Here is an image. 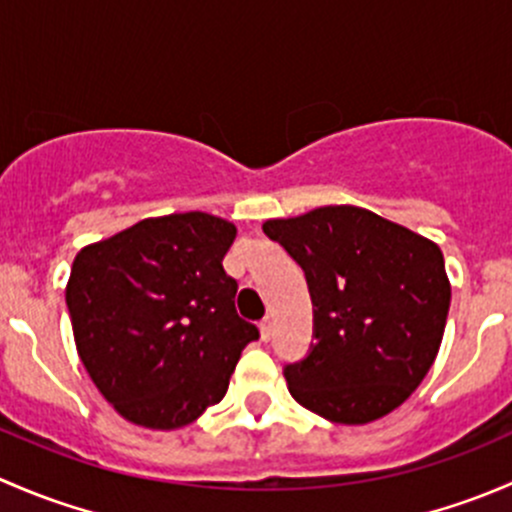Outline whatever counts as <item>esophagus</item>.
Wrapping results in <instances>:
<instances>
[{"mask_svg":"<svg viewBox=\"0 0 512 512\" xmlns=\"http://www.w3.org/2000/svg\"><path fill=\"white\" fill-rule=\"evenodd\" d=\"M260 332H262V339H265V342L272 337V317L262 319V322H260Z\"/></svg>","mask_w":512,"mask_h":512,"instance_id":"34e87169","label":"esophagus"}]
</instances>
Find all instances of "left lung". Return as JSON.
<instances>
[{"label":"left lung","instance_id":"left-lung-1","mask_svg":"<svg viewBox=\"0 0 512 512\" xmlns=\"http://www.w3.org/2000/svg\"><path fill=\"white\" fill-rule=\"evenodd\" d=\"M307 275L314 344L285 369L297 404L344 426L399 409L436 361L451 307L443 252L356 205L262 225Z\"/></svg>","mask_w":512,"mask_h":512}]
</instances>
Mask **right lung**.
<instances>
[{
    "mask_svg": "<svg viewBox=\"0 0 512 512\" xmlns=\"http://www.w3.org/2000/svg\"><path fill=\"white\" fill-rule=\"evenodd\" d=\"M235 225L215 215L146 218L81 247L66 282L76 352L126 421L175 431L220 404L260 337L223 270Z\"/></svg>",
    "mask_w": 512,
    "mask_h": 512,
    "instance_id": "obj_1",
    "label": "right lung"
}]
</instances>
